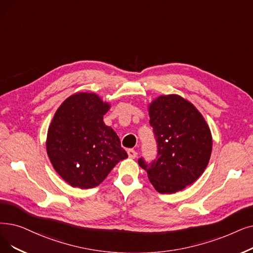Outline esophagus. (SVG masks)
Here are the masks:
<instances>
[{
    "instance_id": "obj_1",
    "label": "esophagus",
    "mask_w": 253,
    "mask_h": 253,
    "mask_svg": "<svg viewBox=\"0 0 253 253\" xmlns=\"http://www.w3.org/2000/svg\"><path fill=\"white\" fill-rule=\"evenodd\" d=\"M127 153H128V156H129V158H135L136 156H137V152L135 151V150H133V149H129V150H127Z\"/></svg>"
}]
</instances>
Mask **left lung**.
Returning a JSON list of instances; mask_svg holds the SVG:
<instances>
[{
  "label": "left lung",
  "instance_id": "1",
  "mask_svg": "<svg viewBox=\"0 0 253 253\" xmlns=\"http://www.w3.org/2000/svg\"><path fill=\"white\" fill-rule=\"evenodd\" d=\"M150 125L157 142L156 159H138L160 193H175L206 169L212 152L210 128L202 114L178 95L156 98L149 106Z\"/></svg>",
  "mask_w": 253,
  "mask_h": 253
}]
</instances>
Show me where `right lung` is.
Here are the masks:
<instances>
[{"mask_svg": "<svg viewBox=\"0 0 253 253\" xmlns=\"http://www.w3.org/2000/svg\"><path fill=\"white\" fill-rule=\"evenodd\" d=\"M93 93L66 99L47 131L46 151L53 169L72 187L94 188L128 157L112 127L103 122L109 109Z\"/></svg>", "mask_w": 253, "mask_h": 253, "instance_id": "right-lung-1", "label": "right lung"}]
</instances>
